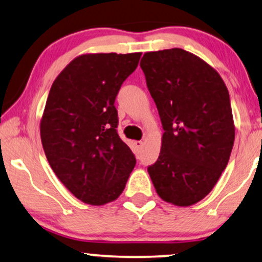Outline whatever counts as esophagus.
Here are the masks:
<instances>
[{
	"label": "esophagus",
	"instance_id": "1",
	"mask_svg": "<svg viewBox=\"0 0 262 262\" xmlns=\"http://www.w3.org/2000/svg\"><path fill=\"white\" fill-rule=\"evenodd\" d=\"M134 145H135V147L138 148V150H140V148L142 147V145H144V142H142L141 140L140 141H135Z\"/></svg>",
	"mask_w": 262,
	"mask_h": 262
}]
</instances>
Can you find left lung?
<instances>
[{
  "label": "left lung",
  "mask_w": 262,
  "mask_h": 262,
  "mask_svg": "<svg viewBox=\"0 0 262 262\" xmlns=\"http://www.w3.org/2000/svg\"><path fill=\"white\" fill-rule=\"evenodd\" d=\"M140 66L164 130L147 171L162 200L188 207L213 190L230 160V94L210 65L184 49L145 53Z\"/></svg>",
  "instance_id": "8db88e82"
}]
</instances>
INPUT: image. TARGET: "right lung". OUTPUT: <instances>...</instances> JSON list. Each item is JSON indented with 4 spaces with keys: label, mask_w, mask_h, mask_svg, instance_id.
Instances as JSON below:
<instances>
[{
    "label": "right lung",
    "mask_w": 262,
    "mask_h": 262,
    "mask_svg": "<svg viewBox=\"0 0 262 262\" xmlns=\"http://www.w3.org/2000/svg\"><path fill=\"white\" fill-rule=\"evenodd\" d=\"M141 53L74 59L49 91L41 140L53 171L79 201L102 205L124 190L135 156L117 134L115 100Z\"/></svg>",
    "instance_id": "add662e5"
}]
</instances>
